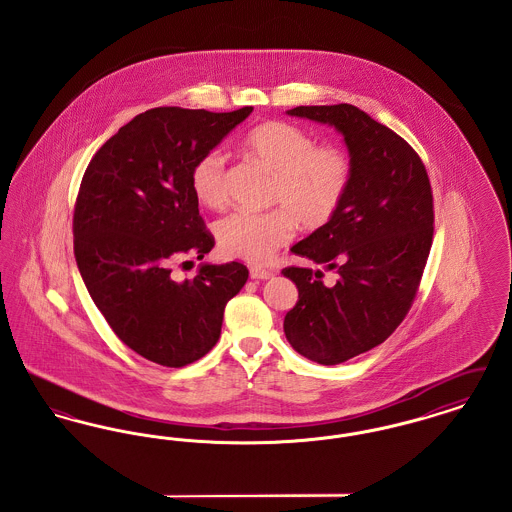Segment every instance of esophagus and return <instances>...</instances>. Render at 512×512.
<instances>
[{
  "mask_svg": "<svg viewBox=\"0 0 512 512\" xmlns=\"http://www.w3.org/2000/svg\"><path fill=\"white\" fill-rule=\"evenodd\" d=\"M249 276L253 280H268V278L274 276V272L267 270V268L251 267L249 268Z\"/></svg>",
  "mask_w": 512,
  "mask_h": 512,
  "instance_id": "esophagus-1",
  "label": "esophagus"
}]
</instances>
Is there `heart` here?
Returning a JSON list of instances; mask_svg holds the SVG:
<instances>
[{"label": "heart", "mask_w": 512, "mask_h": 512, "mask_svg": "<svg viewBox=\"0 0 512 512\" xmlns=\"http://www.w3.org/2000/svg\"><path fill=\"white\" fill-rule=\"evenodd\" d=\"M242 149L272 176L265 213L234 211L217 224V242L228 257L265 265L288 244L297 222L307 230L336 219L349 194L353 165L338 146H317L303 128L284 121L253 126L242 136ZM190 186L199 203L220 207L226 201V157L219 149L195 159Z\"/></svg>", "instance_id": "heart-1"}]
</instances>
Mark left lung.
<instances>
[{
	"label": "left lung",
	"mask_w": 512,
	"mask_h": 512,
	"mask_svg": "<svg viewBox=\"0 0 512 512\" xmlns=\"http://www.w3.org/2000/svg\"><path fill=\"white\" fill-rule=\"evenodd\" d=\"M288 115L334 126L349 149L353 180L330 224L292 253L334 270L324 286L313 268L282 270L299 299L284 318L293 349L340 365L388 340L407 317L434 236V195L413 147L355 105H301Z\"/></svg>",
	"instance_id": "obj_1"
}]
</instances>
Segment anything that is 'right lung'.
<instances>
[{
  "label": "right lung",
  "mask_w": 512,
  "mask_h": 512,
  "mask_svg": "<svg viewBox=\"0 0 512 512\" xmlns=\"http://www.w3.org/2000/svg\"><path fill=\"white\" fill-rule=\"evenodd\" d=\"M155 107L136 115L92 157L73 217L82 280L117 338L157 365H190L220 338L226 303L244 288L242 263L201 265L176 282L172 265L215 245L190 186L195 159L249 117ZM188 263V261H186Z\"/></svg>",
  "instance_id": "add662e5"
}]
</instances>
